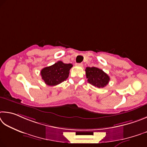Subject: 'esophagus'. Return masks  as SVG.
Listing matches in <instances>:
<instances>
[{
	"mask_svg": "<svg viewBox=\"0 0 147 147\" xmlns=\"http://www.w3.org/2000/svg\"><path fill=\"white\" fill-rule=\"evenodd\" d=\"M78 64L79 66H83V63H78Z\"/></svg>",
	"mask_w": 147,
	"mask_h": 147,
	"instance_id": "1",
	"label": "esophagus"
}]
</instances>
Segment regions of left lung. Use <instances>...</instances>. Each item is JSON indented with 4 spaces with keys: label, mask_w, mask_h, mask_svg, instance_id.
Here are the masks:
<instances>
[{
    "label": "left lung",
    "mask_w": 147,
    "mask_h": 147,
    "mask_svg": "<svg viewBox=\"0 0 147 147\" xmlns=\"http://www.w3.org/2000/svg\"><path fill=\"white\" fill-rule=\"evenodd\" d=\"M86 76L88 83L97 88H103L109 83L110 78L102 69L96 67H86Z\"/></svg>",
    "instance_id": "1"
}]
</instances>
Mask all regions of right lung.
Returning a JSON list of instances; mask_svg holds the SVG:
<instances>
[{"label": "right lung", "mask_w": 147, "mask_h": 147, "mask_svg": "<svg viewBox=\"0 0 147 147\" xmlns=\"http://www.w3.org/2000/svg\"><path fill=\"white\" fill-rule=\"evenodd\" d=\"M71 64H65L62 61L57 62L53 65L41 69L42 80L48 86H55L66 81L68 78Z\"/></svg>", "instance_id": "obj_1"}]
</instances>
